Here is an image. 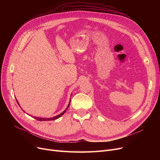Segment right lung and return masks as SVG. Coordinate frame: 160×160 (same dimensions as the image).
<instances>
[{"instance_id":"add662e5","label":"right lung","mask_w":160,"mask_h":160,"mask_svg":"<svg viewBox=\"0 0 160 160\" xmlns=\"http://www.w3.org/2000/svg\"><path fill=\"white\" fill-rule=\"evenodd\" d=\"M17 102L18 103V100H17ZM70 102H69V105H68V106H67V108H68L69 106V105H70ZM18 104H19V103H18ZM67 108L65 109V110L62 112V113H61L60 114H59V115H56V116H55V117H51V118H40V117H34V119H36L37 121H53V120H55V119H58V118H59V117H61L65 112H66V110H67Z\"/></svg>"}]
</instances>
